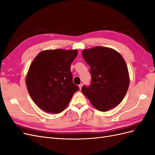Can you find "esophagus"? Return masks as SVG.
<instances>
[{"label": "esophagus", "mask_w": 155, "mask_h": 155, "mask_svg": "<svg viewBox=\"0 0 155 155\" xmlns=\"http://www.w3.org/2000/svg\"><path fill=\"white\" fill-rule=\"evenodd\" d=\"M82 87H83V84H80V85H79V89H81V88H82Z\"/></svg>", "instance_id": "esophagus-1"}]
</instances>
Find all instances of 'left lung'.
<instances>
[{
	"mask_svg": "<svg viewBox=\"0 0 155 155\" xmlns=\"http://www.w3.org/2000/svg\"><path fill=\"white\" fill-rule=\"evenodd\" d=\"M82 56L90 66L91 74V85L82 87L84 95L102 112L119 105L129 85L128 69L122 56L103 46L84 50Z\"/></svg>",
	"mask_w": 155,
	"mask_h": 155,
	"instance_id": "left-lung-1",
	"label": "left lung"
}]
</instances>
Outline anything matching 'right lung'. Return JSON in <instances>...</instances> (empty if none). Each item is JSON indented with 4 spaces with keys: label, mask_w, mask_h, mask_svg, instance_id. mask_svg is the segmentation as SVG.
<instances>
[{
    "label": "right lung",
    "mask_w": 155,
    "mask_h": 155,
    "mask_svg": "<svg viewBox=\"0 0 155 155\" xmlns=\"http://www.w3.org/2000/svg\"><path fill=\"white\" fill-rule=\"evenodd\" d=\"M77 55V50H48L42 51L32 61L26 84L32 100L42 110L62 112L79 89L74 84L70 71Z\"/></svg>",
    "instance_id": "obj_1"
}]
</instances>
